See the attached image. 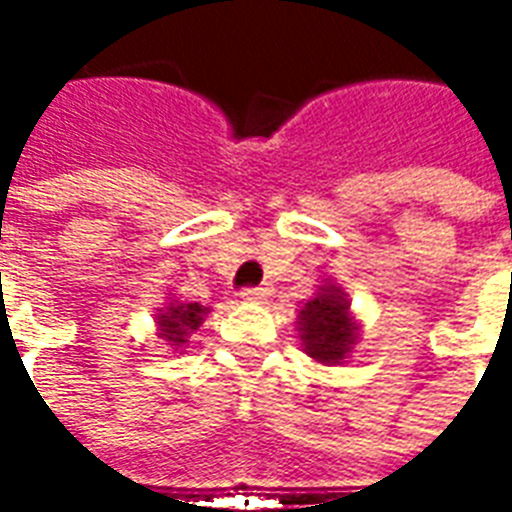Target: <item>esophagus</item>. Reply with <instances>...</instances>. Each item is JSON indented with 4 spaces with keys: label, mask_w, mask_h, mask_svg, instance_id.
<instances>
[{
    "label": "esophagus",
    "mask_w": 512,
    "mask_h": 512,
    "mask_svg": "<svg viewBox=\"0 0 512 512\" xmlns=\"http://www.w3.org/2000/svg\"><path fill=\"white\" fill-rule=\"evenodd\" d=\"M273 289L268 287V284H260V287H247L244 292H241V297L244 300H252V303H263V300H268L271 297Z\"/></svg>",
    "instance_id": "obj_1"
}]
</instances>
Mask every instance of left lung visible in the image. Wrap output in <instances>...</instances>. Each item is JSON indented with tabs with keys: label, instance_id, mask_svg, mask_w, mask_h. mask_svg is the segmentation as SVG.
Returning a JSON list of instances; mask_svg holds the SVG:
<instances>
[{
	"label": "left lung",
	"instance_id": "obj_1",
	"mask_svg": "<svg viewBox=\"0 0 512 512\" xmlns=\"http://www.w3.org/2000/svg\"><path fill=\"white\" fill-rule=\"evenodd\" d=\"M297 332L303 350L319 364H342L358 342V324L350 313L348 295L335 284H324L300 308Z\"/></svg>",
	"mask_w": 512,
	"mask_h": 512
}]
</instances>
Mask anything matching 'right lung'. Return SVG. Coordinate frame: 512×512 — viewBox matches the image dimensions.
<instances>
[{
  "instance_id": "1",
  "label": "right lung",
  "mask_w": 512,
  "mask_h": 512,
  "mask_svg": "<svg viewBox=\"0 0 512 512\" xmlns=\"http://www.w3.org/2000/svg\"><path fill=\"white\" fill-rule=\"evenodd\" d=\"M209 313V308L199 303H180V300H170L164 311L156 313V327H159V337H162L170 348H183L188 337L201 327V321Z\"/></svg>"
}]
</instances>
